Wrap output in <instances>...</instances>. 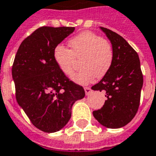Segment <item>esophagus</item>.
Segmentation results:
<instances>
[{
  "instance_id": "1",
  "label": "esophagus",
  "mask_w": 156,
  "mask_h": 156,
  "mask_svg": "<svg viewBox=\"0 0 156 156\" xmlns=\"http://www.w3.org/2000/svg\"><path fill=\"white\" fill-rule=\"evenodd\" d=\"M84 92H85V94L89 95V94H91V89H90V87H84Z\"/></svg>"
}]
</instances>
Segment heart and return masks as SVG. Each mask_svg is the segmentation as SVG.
I'll return each mask as SVG.
<instances>
[{
    "label": "heart",
    "instance_id": "heart-1",
    "mask_svg": "<svg viewBox=\"0 0 156 156\" xmlns=\"http://www.w3.org/2000/svg\"><path fill=\"white\" fill-rule=\"evenodd\" d=\"M72 50L59 44L54 50V59L59 70L66 76L73 72L76 58L81 59L80 72L72 76V81L85 85L96 77H103L112 67L114 53L112 44L98 35L84 32L69 41Z\"/></svg>",
    "mask_w": 156,
    "mask_h": 156
}]
</instances>
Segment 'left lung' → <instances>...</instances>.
<instances>
[{
	"mask_svg": "<svg viewBox=\"0 0 156 156\" xmlns=\"http://www.w3.org/2000/svg\"><path fill=\"white\" fill-rule=\"evenodd\" d=\"M112 43L114 58L109 72L93 90L105 93L101 109L93 112L100 124L108 129H119L135 116L140 103L143 76L138 54L125 40L110 29L100 27Z\"/></svg>",
	"mask_w": 156,
	"mask_h": 156,
	"instance_id": "left-lung-1",
	"label": "left lung"
}]
</instances>
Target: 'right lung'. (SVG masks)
<instances>
[{
	"label": "right lung",
	"mask_w": 156,
	"mask_h": 156,
	"mask_svg": "<svg viewBox=\"0 0 156 156\" xmlns=\"http://www.w3.org/2000/svg\"><path fill=\"white\" fill-rule=\"evenodd\" d=\"M72 27H41L22 42L12 76L16 99L34 126L43 132L59 131L72 116L75 102L85 95L59 70L54 59L57 45L74 32Z\"/></svg>",
	"instance_id": "1"
}]
</instances>
